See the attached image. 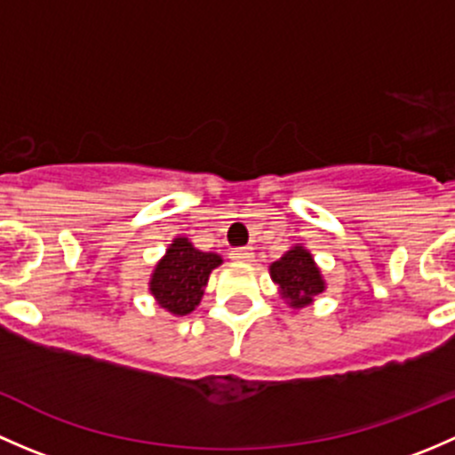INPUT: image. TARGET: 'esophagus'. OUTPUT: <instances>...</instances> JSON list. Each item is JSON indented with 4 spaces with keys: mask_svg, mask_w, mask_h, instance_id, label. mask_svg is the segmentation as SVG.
I'll use <instances>...</instances> for the list:
<instances>
[{
    "mask_svg": "<svg viewBox=\"0 0 455 455\" xmlns=\"http://www.w3.org/2000/svg\"><path fill=\"white\" fill-rule=\"evenodd\" d=\"M231 257L235 261H251L255 257V253H253V249H251V246H244V249H235V251H233Z\"/></svg>",
    "mask_w": 455,
    "mask_h": 455,
    "instance_id": "34e87169",
    "label": "esophagus"
}]
</instances>
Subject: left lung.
<instances>
[{
    "instance_id": "obj_1",
    "label": "left lung",
    "mask_w": 455,
    "mask_h": 455,
    "mask_svg": "<svg viewBox=\"0 0 455 455\" xmlns=\"http://www.w3.org/2000/svg\"><path fill=\"white\" fill-rule=\"evenodd\" d=\"M270 279L279 286V292L291 308H304L325 291L319 266L315 264L310 251L304 246H292L277 261L270 264Z\"/></svg>"
}]
</instances>
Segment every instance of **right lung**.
I'll use <instances>...</instances> for the list:
<instances>
[{"label": "right lung", "mask_w": 455, "mask_h": 455, "mask_svg": "<svg viewBox=\"0 0 455 455\" xmlns=\"http://www.w3.org/2000/svg\"><path fill=\"white\" fill-rule=\"evenodd\" d=\"M220 264L222 257L218 253H204L191 244L189 237H176L151 273L149 292L167 313L176 316L194 313L211 270Z\"/></svg>", "instance_id": "obj_1"}]
</instances>
